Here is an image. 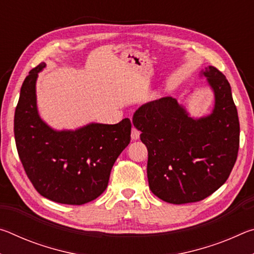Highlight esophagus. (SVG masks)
Wrapping results in <instances>:
<instances>
[{
    "mask_svg": "<svg viewBox=\"0 0 254 254\" xmlns=\"http://www.w3.org/2000/svg\"><path fill=\"white\" fill-rule=\"evenodd\" d=\"M131 137L132 140H137L140 137V131L135 127H132V132H131Z\"/></svg>",
    "mask_w": 254,
    "mask_h": 254,
    "instance_id": "esophagus-1",
    "label": "esophagus"
}]
</instances>
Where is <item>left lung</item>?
<instances>
[{
    "label": "left lung",
    "instance_id": "8db88e82",
    "mask_svg": "<svg viewBox=\"0 0 254 254\" xmlns=\"http://www.w3.org/2000/svg\"><path fill=\"white\" fill-rule=\"evenodd\" d=\"M212 87V113L194 119L173 97L149 102L132 122L148 149L151 191L170 204L195 203L224 184L238 158L240 123L226 77L213 66L201 71Z\"/></svg>",
    "mask_w": 254,
    "mask_h": 254
}]
</instances>
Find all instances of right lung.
<instances>
[{
  "instance_id": "add662e5",
  "label": "right lung",
  "mask_w": 254,
  "mask_h": 254,
  "mask_svg": "<svg viewBox=\"0 0 254 254\" xmlns=\"http://www.w3.org/2000/svg\"><path fill=\"white\" fill-rule=\"evenodd\" d=\"M41 63L25 77L14 114L20 160L33 187L56 203L83 205L97 198L109 184L115 160L131 140V121L89 123L75 131H57L37 109L36 81Z\"/></svg>"
}]
</instances>
